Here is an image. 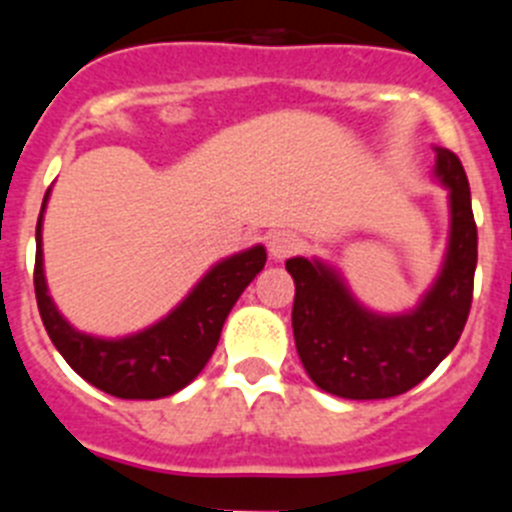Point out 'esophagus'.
<instances>
[{
	"label": "esophagus",
	"instance_id": "34e87169",
	"mask_svg": "<svg viewBox=\"0 0 512 512\" xmlns=\"http://www.w3.org/2000/svg\"><path fill=\"white\" fill-rule=\"evenodd\" d=\"M266 246H269L271 259L284 261L300 251L302 238L297 233H292V230H274V233H269V238H266Z\"/></svg>",
	"mask_w": 512,
	"mask_h": 512
}]
</instances>
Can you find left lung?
I'll use <instances>...</instances> for the list:
<instances>
[{
  "mask_svg": "<svg viewBox=\"0 0 512 512\" xmlns=\"http://www.w3.org/2000/svg\"><path fill=\"white\" fill-rule=\"evenodd\" d=\"M436 179L449 189L451 233L441 274L405 315H377L348 292L336 269L302 256L292 330L305 372L320 390L346 400H384L413 390L451 354L467 325L477 269V223L459 156L436 148Z\"/></svg>",
  "mask_w": 512,
  "mask_h": 512,
  "instance_id": "obj_1",
  "label": "left lung"
}]
</instances>
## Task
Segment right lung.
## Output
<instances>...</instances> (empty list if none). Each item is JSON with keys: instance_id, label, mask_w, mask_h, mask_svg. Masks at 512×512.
Wrapping results in <instances>:
<instances>
[{"instance_id": "add662e5", "label": "right lung", "mask_w": 512, "mask_h": 512, "mask_svg": "<svg viewBox=\"0 0 512 512\" xmlns=\"http://www.w3.org/2000/svg\"><path fill=\"white\" fill-rule=\"evenodd\" d=\"M35 228V300L53 346L79 377L120 400H158L187 387L205 369L228 312L264 269V246H253L207 271L164 320L125 338H94L66 323L48 295L43 274V210Z\"/></svg>"}]
</instances>
